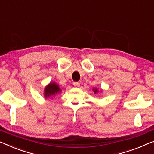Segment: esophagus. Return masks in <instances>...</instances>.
I'll list each match as a JSON object with an SVG mask.
<instances>
[{"mask_svg":"<svg viewBox=\"0 0 154 154\" xmlns=\"http://www.w3.org/2000/svg\"><path fill=\"white\" fill-rule=\"evenodd\" d=\"M73 85H74L75 87H79L80 86V84L79 82H73Z\"/></svg>","mask_w":154,"mask_h":154,"instance_id":"1","label":"esophagus"}]
</instances>
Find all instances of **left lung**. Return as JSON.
I'll list each match as a JSON object with an SVG mask.
<instances>
[{
    "instance_id": "8db88e82",
    "label": "left lung",
    "mask_w": 154,
    "mask_h": 154,
    "mask_svg": "<svg viewBox=\"0 0 154 154\" xmlns=\"http://www.w3.org/2000/svg\"><path fill=\"white\" fill-rule=\"evenodd\" d=\"M93 91L94 92V93H95V94L99 93V91H98V89L96 88H93ZM101 91H102V92L103 91L102 89H101Z\"/></svg>"
}]
</instances>
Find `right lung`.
Returning a JSON list of instances; mask_svg holds the SVG:
<instances>
[{
	"label": "right lung",
	"mask_w": 154,
	"mask_h": 154,
	"mask_svg": "<svg viewBox=\"0 0 154 154\" xmlns=\"http://www.w3.org/2000/svg\"><path fill=\"white\" fill-rule=\"evenodd\" d=\"M61 89L59 88V86L56 82H50L45 87L44 91H43V96L45 99L48 97L53 98V97L56 96V95L61 93Z\"/></svg>",
	"instance_id": "right-lung-1"
}]
</instances>
